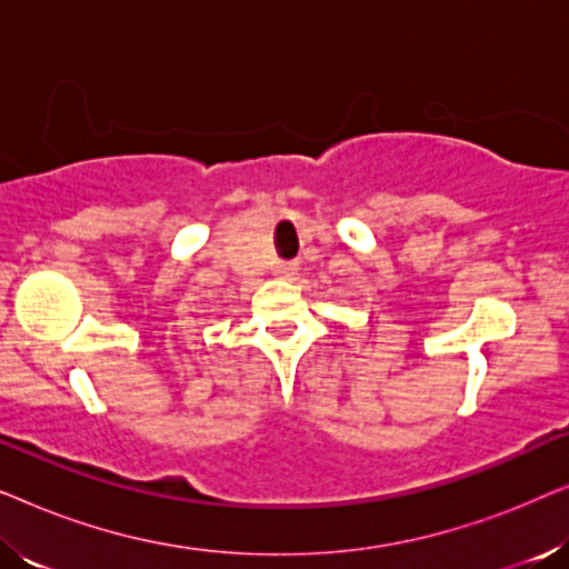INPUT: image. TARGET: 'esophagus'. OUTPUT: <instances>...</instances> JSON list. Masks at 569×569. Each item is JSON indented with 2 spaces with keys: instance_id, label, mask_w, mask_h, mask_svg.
Returning a JSON list of instances; mask_svg holds the SVG:
<instances>
[{
  "instance_id": "34e87169",
  "label": "esophagus",
  "mask_w": 569,
  "mask_h": 569,
  "mask_svg": "<svg viewBox=\"0 0 569 569\" xmlns=\"http://www.w3.org/2000/svg\"><path fill=\"white\" fill-rule=\"evenodd\" d=\"M274 274L277 277H282V279H287V277H292L295 271H298V263L295 261H287V259H279V261H274Z\"/></svg>"
}]
</instances>
